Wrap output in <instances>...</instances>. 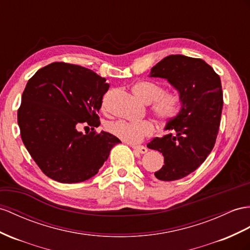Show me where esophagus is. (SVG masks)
I'll list each match as a JSON object with an SVG mask.
<instances>
[{
  "instance_id": "1",
  "label": "esophagus",
  "mask_w": 250,
  "mask_h": 250,
  "mask_svg": "<svg viewBox=\"0 0 250 250\" xmlns=\"http://www.w3.org/2000/svg\"><path fill=\"white\" fill-rule=\"evenodd\" d=\"M132 148L136 152L140 153V154H145V153L148 152V149H146L144 146H132Z\"/></svg>"
}]
</instances>
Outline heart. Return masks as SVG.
Here are the masks:
<instances>
[{"label":"heart","instance_id":"b5f03b06","mask_svg":"<svg viewBox=\"0 0 250 250\" xmlns=\"http://www.w3.org/2000/svg\"><path fill=\"white\" fill-rule=\"evenodd\" d=\"M133 92L139 99L151 104V111L154 116L164 123L175 119L182 108V100L175 93L164 92V88L152 81H140L133 87ZM107 131L114 136L127 144L135 145L151 136L155 131L154 125L149 120L124 121L118 120L106 125Z\"/></svg>","mask_w":250,"mask_h":250}]
</instances>
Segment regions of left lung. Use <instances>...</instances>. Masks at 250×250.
Here are the masks:
<instances>
[{"instance_id":"obj_1","label":"left lung","mask_w":250,"mask_h":250,"mask_svg":"<svg viewBox=\"0 0 250 250\" xmlns=\"http://www.w3.org/2000/svg\"><path fill=\"white\" fill-rule=\"evenodd\" d=\"M150 76L167 79L182 100L178 116L165 127L174 135L155 137L146 145L165 158L154 175L165 182L181 180L200 167L214 146L223 108L220 76L204 60L183 55L166 57Z\"/></svg>"}]
</instances>
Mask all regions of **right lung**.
Here are the masks:
<instances>
[{"label":"right lung","instance_id":"add662e5","mask_svg":"<svg viewBox=\"0 0 250 250\" xmlns=\"http://www.w3.org/2000/svg\"><path fill=\"white\" fill-rule=\"evenodd\" d=\"M108 86L93 70L65 62L48 64L28 80L18 125L24 146L46 176L63 184L84 182L121 143L110 133L95 131ZM82 123L92 131L79 132Z\"/></svg>","mask_w":250,"mask_h":250}]
</instances>
